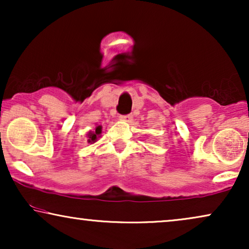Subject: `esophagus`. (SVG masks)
<instances>
[{
	"instance_id": "obj_1",
	"label": "esophagus",
	"mask_w": 249,
	"mask_h": 249,
	"mask_svg": "<svg viewBox=\"0 0 249 249\" xmlns=\"http://www.w3.org/2000/svg\"><path fill=\"white\" fill-rule=\"evenodd\" d=\"M120 119L122 121H125V122H130L132 120V115L131 114H125V115H121Z\"/></svg>"
}]
</instances>
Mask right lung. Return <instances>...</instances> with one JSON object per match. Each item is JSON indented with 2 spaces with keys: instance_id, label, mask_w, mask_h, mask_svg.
Masks as SVG:
<instances>
[{
  "instance_id": "obj_1",
  "label": "right lung",
  "mask_w": 249,
  "mask_h": 249,
  "mask_svg": "<svg viewBox=\"0 0 249 249\" xmlns=\"http://www.w3.org/2000/svg\"><path fill=\"white\" fill-rule=\"evenodd\" d=\"M101 134H102V125H97L95 127L94 130H89L87 132V142H89V144H94V142H97V139L101 137Z\"/></svg>"
}]
</instances>
